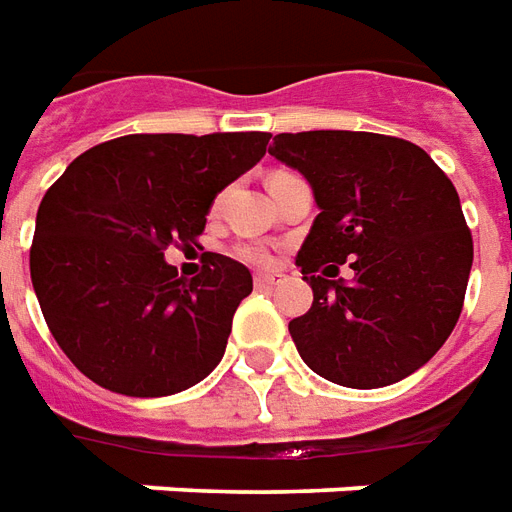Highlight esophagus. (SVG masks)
I'll list each match as a JSON object with an SVG mask.
<instances>
[{"label":"esophagus","mask_w":512,"mask_h":512,"mask_svg":"<svg viewBox=\"0 0 512 512\" xmlns=\"http://www.w3.org/2000/svg\"><path fill=\"white\" fill-rule=\"evenodd\" d=\"M281 281L283 275H278V272H256V278H253L256 289H270V286H278Z\"/></svg>","instance_id":"esophagus-1"}]
</instances>
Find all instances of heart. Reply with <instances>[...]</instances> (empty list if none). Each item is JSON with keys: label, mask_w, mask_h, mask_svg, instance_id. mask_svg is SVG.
I'll return each mask as SVG.
<instances>
[{"label": "heart", "mask_w": 512, "mask_h": 512, "mask_svg": "<svg viewBox=\"0 0 512 512\" xmlns=\"http://www.w3.org/2000/svg\"><path fill=\"white\" fill-rule=\"evenodd\" d=\"M234 256L242 261H248V264H259V267L270 264L272 259L270 248H267V245H261V242H242V245L234 248Z\"/></svg>", "instance_id": "1"}]
</instances>
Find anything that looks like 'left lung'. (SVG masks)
Segmentation results:
<instances>
[{"label": "left lung", "mask_w": 512, "mask_h": 512, "mask_svg": "<svg viewBox=\"0 0 512 512\" xmlns=\"http://www.w3.org/2000/svg\"><path fill=\"white\" fill-rule=\"evenodd\" d=\"M270 155L308 179L319 207L297 253L313 305L289 322L305 365L354 390L423 368L453 333L472 270L453 182L412 141L360 130L278 133Z\"/></svg>", "instance_id": "8db88e82"}]
</instances>
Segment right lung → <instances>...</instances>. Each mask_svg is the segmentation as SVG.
Returning a JSON list of instances; mask_svg holds the SVG:
<instances>
[{"instance_id": "right-lung-1", "label": "right lung", "mask_w": 512, "mask_h": 512, "mask_svg": "<svg viewBox=\"0 0 512 512\" xmlns=\"http://www.w3.org/2000/svg\"><path fill=\"white\" fill-rule=\"evenodd\" d=\"M270 133H133L78 155L40 201L29 272L78 371L111 393L160 398L199 384L253 292L245 264L204 253L179 278L163 251L199 237L215 196L253 169Z\"/></svg>"}]
</instances>
